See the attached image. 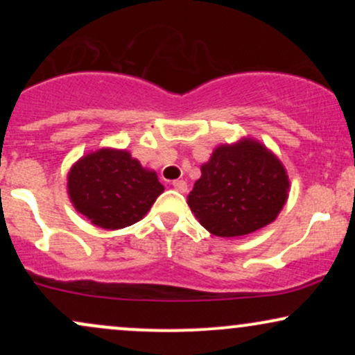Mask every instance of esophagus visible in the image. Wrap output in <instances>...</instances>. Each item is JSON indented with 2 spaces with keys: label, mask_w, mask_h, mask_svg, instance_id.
I'll list each match as a JSON object with an SVG mask.
<instances>
[{
  "label": "esophagus",
  "mask_w": 355,
  "mask_h": 355,
  "mask_svg": "<svg viewBox=\"0 0 355 355\" xmlns=\"http://www.w3.org/2000/svg\"><path fill=\"white\" fill-rule=\"evenodd\" d=\"M173 189L177 191H180V193H185L187 191V182L185 180H173Z\"/></svg>",
  "instance_id": "esophagus-1"
}]
</instances>
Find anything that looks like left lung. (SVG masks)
<instances>
[{
  "mask_svg": "<svg viewBox=\"0 0 355 355\" xmlns=\"http://www.w3.org/2000/svg\"><path fill=\"white\" fill-rule=\"evenodd\" d=\"M285 168L266 146L243 140L218 146L189 195V207L210 234L242 237L274 222L287 200Z\"/></svg>",
  "mask_w": 355,
  "mask_h": 355,
  "instance_id": "1",
  "label": "left lung"
}]
</instances>
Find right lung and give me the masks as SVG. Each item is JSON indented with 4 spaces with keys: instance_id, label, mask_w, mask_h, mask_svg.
I'll return each mask as SVG.
<instances>
[{
    "instance_id": "add662e5",
    "label": "right lung",
    "mask_w": 355,
    "mask_h": 355,
    "mask_svg": "<svg viewBox=\"0 0 355 355\" xmlns=\"http://www.w3.org/2000/svg\"><path fill=\"white\" fill-rule=\"evenodd\" d=\"M164 185L155 172L123 150L87 155L68 175V193L75 209L92 223L116 230L133 225L150 210Z\"/></svg>"
}]
</instances>
